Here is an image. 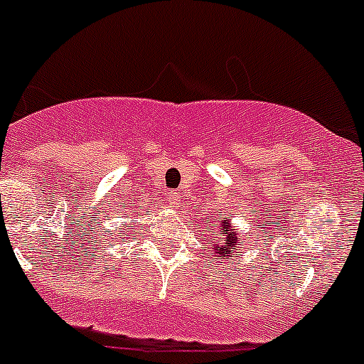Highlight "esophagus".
<instances>
[{
    "label": "esophagus",
    "instance_id": "34e87169",
    "mask_svg": "<svg viewBox=\"0 0 364 364\" xmlns=\"http://www.w3.org/2000/svg\"><path fill=\"white\" fill-rule=\"evenodd\" d=\"M166 201H168V205H172V206H179L181 205V203H179V193H171V196H168V198H166Z\"/></svg>",
    "mask_w": 364,
    "mask_h": 364
}]
</instances>
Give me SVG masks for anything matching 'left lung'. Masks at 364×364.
I'll list each match as a JSON object with an SVG mask.
<instances>
[{
	"instance_id": "8db88e82",
	"label": "left lung",
	"mask_w": 364,
	"mask_h": 364,
	"mask_svg": "<svg viewBox=\"0 0 364 364\" xmlns=\"http://www.w3.org/2000/svg\"><path fill=\"white\" fill-rule=\"evenodd\" d=\"M219 230L223 232V239L217 240V247H219L217 253H219L220 257H232V255L235 253L239 235H237V233L232 230V226H230V217L220 219Z\"/></svg>"
}]
</instances>
